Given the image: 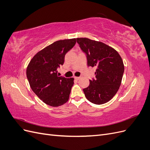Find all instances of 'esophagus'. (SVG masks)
Returning a JSON list of instances; mask_svg holds the SVG:
<instances>
[{
    "label": "esophagus",
    "mask_w": 150,
    "mask_h": 150,
    "mask_svg": "<svg viewBox=\"0 0 150 150\" xmlns=\"http://www.w3.org/2000/svg\"><path fill=\"white\" fill-rule=\"evenodd\" d=\"M80 78V77H74V79L76 80H78Z\"/></svg>",
    "instance_id": "34e87169"
}]
</instances>
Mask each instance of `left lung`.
<instances>
[{"instance_id": "1", "label": "left lung", "mask_w": 150, "mask_h": 150, "mask_svg": "<svg viewBox=\"0 0 150 150\" xmlns=\"http://www.w3.org/2000/svg\"><path fill=\"white\" fill-rule=\"evenodd\" d=\"M77 42L87 58L88 66L96 68L95 78L83 89L86 98L95 104L108 102L114 97L121 83L125 67L115 49L101 42L77 38Z\"/></svg>"}]
</instances>
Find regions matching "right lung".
Returning <instances> with one entry per match:
<instances>
[{
	"instance_id": "1",
	"label": "right lung",
	"mask_w": 150,
	"mask_h": 150,
	"mask_svg": "<svg viewBox=\"0 0 150 150\" xmlns=\"http://www.w3.org/2000/svg\"><path fill=\"white\" fill-rule=\"evenodd\" d=\"M76 39L57 40L38 52L30 60L27 78L33 92L47 105L59 106L69 98L73 78L57 75L66 54L74 46Z\"/></svg>"
}]
</instances>
